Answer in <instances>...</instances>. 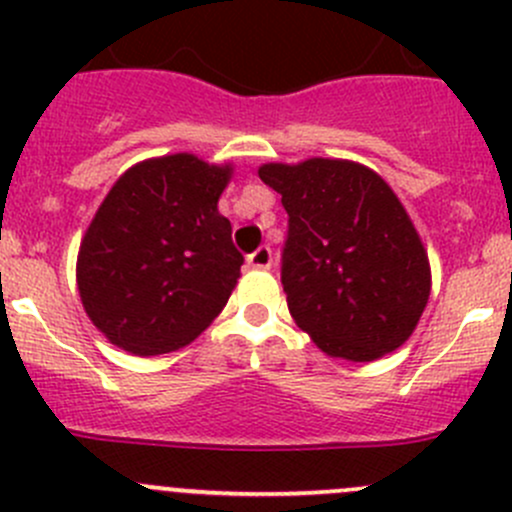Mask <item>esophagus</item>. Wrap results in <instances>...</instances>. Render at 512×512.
Masks as SVG:
<instances>
[{"label":"esophagus","instance_id":"esophagus-1","mask_svg":"<svg viewBox=\"0 0 512 512\" xmlns=\"http://www.w3.org/2000/svg\"><path fill=\"white\" fill-rule=\"evenodd\" d=\"M247 265L255 267V270H270L272 267V250L267 245L257 247L250 257H247Z\"/></svg>","mask_w":512,"mask_h":512}]
</instances>
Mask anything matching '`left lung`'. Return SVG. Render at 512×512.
I'll list each match as a JSON object with an SVG mask.
<instances>
[{
  "mask_svg": "<svg viewBox=\"0 0 512 512\" xmlns=\"http://www.w3.org/2000/svg\"><path fill=\"white\" fill-rule=\"evenodd\" d=\"M257 173L289 215L282 287L297 327L347 361L399 349L426 309L431 267L386 180L339 158L265 163Z\"/></svg>",
  "mask_w": 512,
  "mask_h": 512,
  "instance_id": "8db88e82",
  "label": "left lung"
}]
</instances>
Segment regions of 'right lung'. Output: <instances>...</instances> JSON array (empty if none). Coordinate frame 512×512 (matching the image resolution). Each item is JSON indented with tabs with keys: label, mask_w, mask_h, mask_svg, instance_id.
I'll list each match as a JSON object with an SVG mask.
<instances>
[{
	"label": "right lung",
	"mask_w": 512,
	"mask_h": 512,
	"mask_svg": "<svg viewBox=\"0 0 512 512\" xmlns=\"http://www.w3.org/2000/svg\"><path fill=\"white\" fill-rule=\"evenodd\" d=\"M232 165L151 158L113 183L81 240L76 282L96 329L136 356L175 352L223 312L240 252L218 200Z\"/></svg>",
	"instance_id": "right-lung-1"
}]
</instances>
